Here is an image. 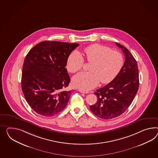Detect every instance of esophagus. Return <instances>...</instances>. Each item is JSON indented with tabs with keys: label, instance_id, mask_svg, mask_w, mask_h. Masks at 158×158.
Wrapping results in <instances>:
<instances>
[{
	"label": "esophagus",
	"instance_id": "esophagus-1",
	"mask_svg": "<svg viewBox=\"0 0 158 158\" xmlns=\"http://www.w3.org/2000/svg\"><path fill=\"white\" fill-rule=\"evenodd\" d=\"M79 92L82 93H85V94H86V93H89V92H88V91H85V90H82V89H79Z\"/></svg>",
	"mask_w": 158,
	"mask_h": 158
}]
</instances>
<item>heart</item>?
<instances>
[{
    "label": "heart",
    "mask_w": 158,
    "mask_h": 158,
    "mask_svg": "<svg viewBox=\"0 0 158 158\" xmlns=\"http://www.w3.org/2000/svg\"><path fill=\"white\" fill-rule=\"evenodd\" d=\"M84 57L88 62L89 72H83L73 77L72 82L78 88L88 90L97 86L100 81L108 84L119 73L123 65L122 54L109 47L93 44L84 50ZM84 63V58L77 51L69 55L67 60V69L71 73L80 71Z\"/></svg>",
    "instance_id": "1"
}]
</instances>
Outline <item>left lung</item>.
<instances>
[{
  "instance_id": "obj_1",
  "label": "left lung",
  "mask_w": 158,
  "mask_h": 158,
  "mask_svg": "<svg viewBox=\"0 0 158 158\" xmlns=\"http://www.w3.org/2000/svg\"><path fill=\"white\" fill-rule=\"evenodd\" d=\"M125 56L124 65L112 81L96 90L97 102L90 106L96 116L111 119L124 113L131 104L139 85V70L136 60L125 46L116 43Z\"/></svg>"
}]
</instances>
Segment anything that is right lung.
Returning <instances> with one entry per match:
<instances>
[{
	"label": "right lung",
	"mask_w": 158,
	"mask_h": 158,
	"mask_svg": "<svg viewBox=\"0 0 158 158\" xmlns=\"http://www.w3.org/2000/svg\"><path fill=\"white\" fill-rule=\"evenodd\" d=\"M78 45L44 41L27 54L21 86L26 100L36 113L51 117L66 107L71 91L65 90L70 81L65 66L70 54Z\"/></svg>",
	"instance_id": "add662e5"
}]
</instances>
